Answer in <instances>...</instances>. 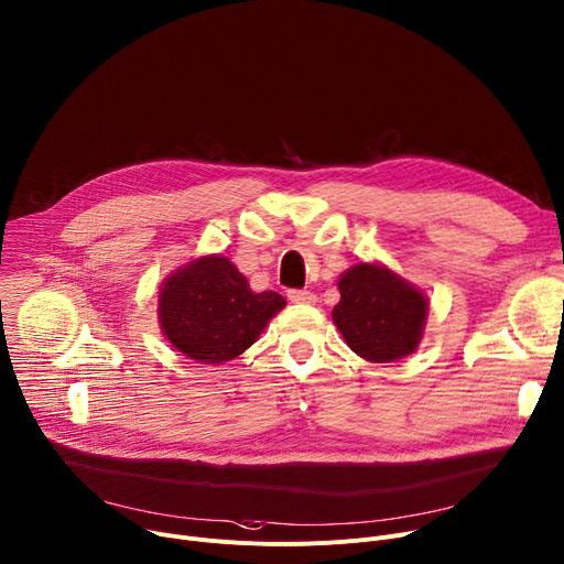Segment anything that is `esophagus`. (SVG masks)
<instances>
[{
  "mask_svg": "<svg viewBox=\"0 0 564 564\" xmlns=\"http://www.w3.org/2000/svg\"><path fill=\"white\" fill-rule=\"evenodd\" d=\"M288 299L292 301V303H316V294L314 292H310V290H290L288 292Z\"/></svg>",
  "mask_w": 564,
  "mask_h": 564,
  "instance_id": "obj_1",
  "label": "esophagus"
}]
</instances>
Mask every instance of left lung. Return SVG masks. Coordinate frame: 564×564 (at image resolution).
I'll return each mask as SVG.
<instances>
[{
	"label": "left lung",
	"instance_id": "obj_1",
	"mask_svg": "<svg viewBox=\"0 0 564 564\" xmlns=\"http://www.w3.org/2000/svg\"><path fill=\"white\" fill-rule=\"evenodd\" d=\"M339 292L333 318L359 357L388 364L417 348L429 310L417 288L386 268L359 263L339 279Z\"/></svg>",
	"mask_w": 564,
	"mask_h": 564
}]
</instances>
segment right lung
Listing matches in <instances>:
<instances>
[{"mask_svg": "<svg viewBox=\"0 0 564 564\" xmlns=\"http://www.w3.org/2000/svg\"><path fill=\"white\" fill-rule=\"evenodd\" d=\"M276 292H252L225 257H205L178 270L160 290L165 337L198 364H220L248 350L283 310Z\"/></svg>", "mask_w": 564, "mask_h": 564, "instance_id": "add662e5", "label": "right lung"}]
</instances>
